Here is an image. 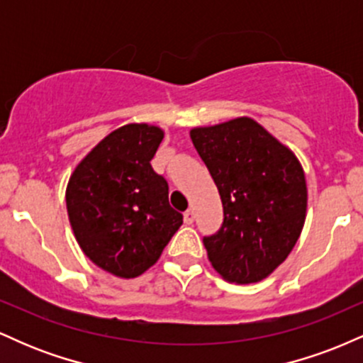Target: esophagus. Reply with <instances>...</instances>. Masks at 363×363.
I'll use <instances>...</instances> for the list:
<instances>
[{
	"label": "esophagus",
	"mask_w": 363,
	"mask_h": 363,
	"mask_svg": "<svg viewBox=\"0 0 363 363\" xmlns=\"http://www.w3.org/2000/svg\"><path fill=\"white\" fill-rule=\"evenodd\" d=\"M184 222H186V223H189V225L194 222V211L191 210V208H189V210H187L186 213H184Z\"/></svg>",
	"instance_id": "1"
}]
</instances>
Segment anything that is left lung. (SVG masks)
Instances as JSON below:
<instances>
[{
	"label": "left lung",
	"mask_w": 363,
	"mask_h": 363,
	"mask_svg": "<svg viewBox=\"0 0 363 363\" xmlns=\"http://www.w3.org/2000/svg\"><path fill=\"white\" fill-rule=\"evenodd\" d=\"M223 205V223L203 237L208 259L230 283L269 277L301 237L307 184L298 158L251 118L191 129Z\"/></svg>",
	"instance_id": "left-lung-1"
}]
</instances>
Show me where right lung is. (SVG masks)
<instances>
[{
	"instance_id": "right-lung-1",
	"label": "right lung",
	"mask_w": 363,
	"mask_h": 363,
	"mask_svg": "<svg viewBox=\"0 0 363 363\" xmlns=\"http://www.w3.org/2000/svg\"><path fill=\"white\" fill-rule=\"evenodd\" d=\"M164 131L126 124L107 135L69 177L66 208L77 242L91 262L119 278L153 266L182 215L169 205V184L152 169Z\"/></svg>"
}]
</instances>
